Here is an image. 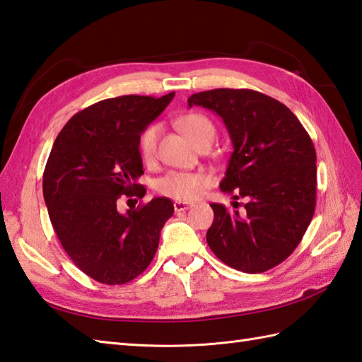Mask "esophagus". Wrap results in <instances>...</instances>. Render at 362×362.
<instances>
[{"instance_id": "esophagus-1", "label": "esophagus", "mask_w": 362, "mask_h": 362, "mask_svg": "<svg viewBox=\"0 0 362 362\" xmlns=\"http://www.w3.org/2000/svg\"><path fill=\"white\" fill-rule=\"evenodd\" d=\"M192 206H194V204L187 203V202H175V203H173L175 212H184V211H187V209L192 207Z\"/></svg>"}]
</instances>
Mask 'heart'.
I'll list each match as a JSON object with an SVG mask.
<instances>
[{
	"label": "heart",
	"instance_id": "heart-1",
	"mask_svg": "<svg viewBox=\"0 0 362 362\" xmlns=\"http://www.w3.org/2000/svg\"><path fill=\"white\" fill-rule=\"evenodd\" d=\"M178 127L182 134L194 144L204 138L215 136V128L211 120L198 113H190L178 120ZM160 134V125L151 124L139 136V151L146 163L153 160L156 156L158 138ZM212 184V178L203 172H168L156 181V190L160 195L180 199V202H194L202 197L206 187Z\"/></svg>",
	"mask_w": 362,
	"mask_h": 362
}]
</instances>
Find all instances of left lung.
I'll use <instances>...</instances> for the list:
<instances>
[{
	"label": "left lung",
	"mask_w": 362,
	"mask_h": 362,
	"mask_svg": "<svg viewBox=\"0 0 362 362\" xmlns=\"http://www.w3.org/2000/svg\"><path fill=\"white\" fill-rule=\"evenodd\" d=\"M187 103L223 119L234 151L220 187L249 199L243 215L211 204L209 247L228 267L249 274L277 267L315 215L316 150L307 130L284 103L254 90L218 88L192 94Z\"/></svg>",
	"instance_id": "obj_1"
}]
</instances>
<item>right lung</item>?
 Wrapping results in <instances>:
<instances>
[{"instance_id": "right-lung-1", "label": "right lung", "mask_w": 362, "mask_h": 362, "mask_svg": "<svg viewBox=\"0 0 362 362\" xmlns=\"http://www.w3.org/2000/svg\"><path fill=\"white\" fill-rule=\"evenodd\" d=\"M173 98L132 94L94 103L68 120L47 158L43 197L52 228L76 267L100 284L124 285L146 271L173 215L164 197L117 211L122 195H146L139 136Z\"/></svg>"}]
</instances>
